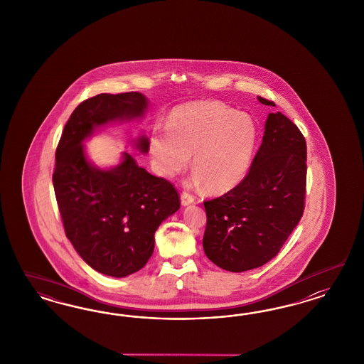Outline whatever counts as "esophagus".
<instances>
[{
	"label": "esophagus",
	"instance_id": "34e87169",
	"mask_svg": "<svg viewBox=\"0 0 364 364\" xmlns=\"http://www.w3.org/2000/svg\"><path fill=\"white\" fill-rule=\"evenodd\" d=\"M181 204L183 205H189V204H193L195 203V196L193 195H191V193H188V192H183L181 193Z\"/></svg>",
	"mask_w": 364,
	"mask_h": 364
}]
</instances>
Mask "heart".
Here are the masks:
<instances>
[{
    "label": "heart",
    "mask_w": 364,
    "mask_h": 364,
    "mask_svg": "<svg viewBox=\"0 0 364 364\" xmlns=\"http://www.w3.org/2000/svg\"><path fill=\"white\" fill-rule=\"evenodd\" d=\"M256 125L247 114L219 101H193L171 112L166 128H154L149 154L160 176L181 172L193 154L195 180L221 195L247 173L256 144Z\"/></svg>",
    "instance_id": "heart-1"
}]
</instances>
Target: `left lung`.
Returning a JSON list of instances; mask_svg holds the SVG:
<instances>
[{
    "mask_svg": "<svg viewBox=\"0 0 364 364\" xmlns=\"http://www.w3.org/2000/svg\"><path fill=\"white\" fill-rule=\"evenodd\" d=\"M257 99L275 107L274 101ZM264 129L247 176L220 198L204 201V252L230 272L254 269L274 259L304 210L306 139L280 112L268 114Z\"/></svg>",
    "mask_w": 364,
    "mask_h": 364,
    "instance_id": "left-lung-1",
    "label": "left lung"
}]
</instances>
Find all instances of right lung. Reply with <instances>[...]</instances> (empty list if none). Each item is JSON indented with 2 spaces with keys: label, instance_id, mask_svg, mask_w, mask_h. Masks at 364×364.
I'll return each instance as SVG.
<instances>
[{
  "label": "right lung",
  "instance_id": "obj_1",
  "mask_svg": "<svg viewBox=\"0 0 364 364\" xmlns=\"http://www.w3.org/2000/svg\"><path fill=\"white\" fill-rule=\"evenodd\" d=\"M148 108L139 92L101 93L82 101L55 149L53 187L66 237L97 272L125 277L141 269L154 254V232L180 208L176 188L139 166L132 154L112 169L92 166L82 141L104 124L139 119ZM136 148L146 154L149 141Z\"/></svg>",
  "mask_w": 364,
  "mask_h": 364
}]
</instances>
